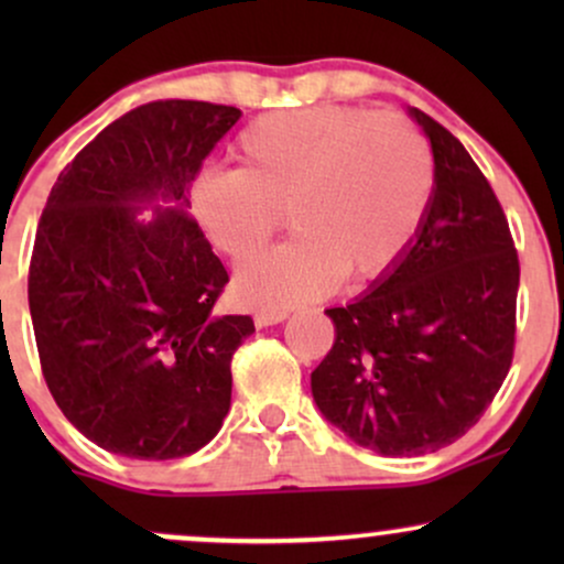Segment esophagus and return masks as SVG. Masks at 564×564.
Returning <instances> with one entry per match:
<instances>
[{"label":"esophagus","mask_w":564,"mask_h":564,"mask_svg":"<svg viewBox=\"0 0 564 564\" xmlns=\"http://www.w3.org/2000/svg\"><path fill=\"white\" fill-rule=\"evenodd\" d=\"M289 318V310L286 307H264L260 313L254 315V323L257 326H275V323L286 321Z\"/></svg>","instance_id":"obj_1"}]
</instances>
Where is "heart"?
<instances>
[{
	"instance_id": "heart-1",
	"label": "heart",
	"mask_w": 564,
	"mask_h": 564,
	"mask_svg": "<svg viewBox=\"0 0 564 564\" xmlns=\"http://www.w3.org/2000/svg\"><path fill=\"white\" fill-rule=\"evenodd\" d=\"M238 172H206L191 187L204 238L246 262L283 228L300 236L238 270L257 307L328 294L341 275L377 281L416 241L432 191L430 142L398 113L315 106L251 121L236 142Z\"/></svg>"
}]
</instances>
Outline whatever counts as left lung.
<instances>
[{"instance_id": "left-lung-1", "label": "left lung", "mask_w": 564, "mask_h": 564, "mask_svg": "<svg viewBox=\"0 0 564 564\" xmlns=\"http://www.w3.org/2000/svg\"><path fill=\"white\" fill-rule=\"evenodd\" d=\"M435 191L398 268L345 307L326 310L334 347L315 368V405L352 443L422 456L467 435L514 358L520 260L480 166L419 108Z\"/></svg>"}]
</instances>
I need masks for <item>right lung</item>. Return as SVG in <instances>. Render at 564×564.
<instances>
[{"mask_svg": "<svg viewBox=\"0 0 564 564\" xmlns=\"http://www.w3.org/2000/svg\"><path fill=\"white\" fill-rule=\"evenodd\" d=\"M238 119L200 100L134 108L76 153L39 219L29 307L44 381L119 456L196 453L230 411V360L254 321L215 310L228 270L187 209Z\"/></svg>", "mask_w": 564, "mask_h": 564, "instance_id": "obj_1", "label": "right lung"}]
</instances>
